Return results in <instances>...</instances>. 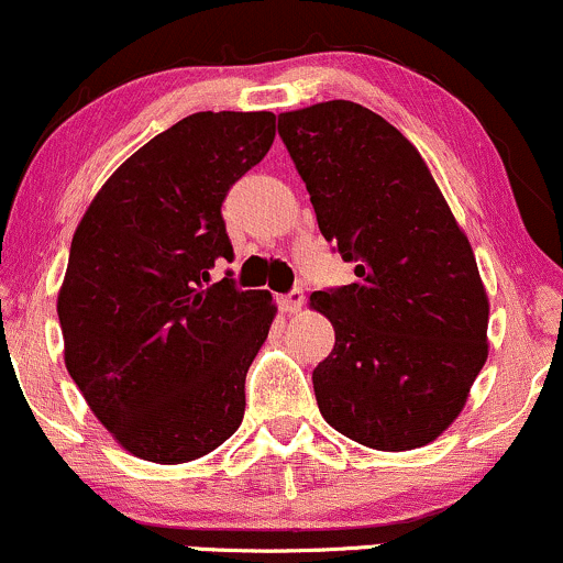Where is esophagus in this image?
<instances>
[{
    "mask_svg": "<svg viewBox=\"0 0 563 563\" xmlns=\"http://www.w3.org/2000/svg\"><path fill=\"white\" fill-rule=\"evenodd\" d=\"M277 305H280V310L288 312V314L299 312L301 305H305V291H301V288H294V291L283 294L280 299H277Z\"/></svg>",
    "mask_w": 563,
    "mask_h": 563,
    "instance_id": "obj_1",
    "label": "esophagus"
}]
</instances>
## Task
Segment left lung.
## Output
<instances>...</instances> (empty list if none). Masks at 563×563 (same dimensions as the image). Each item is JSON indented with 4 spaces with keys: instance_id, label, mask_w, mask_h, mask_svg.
I'll return each mask as SVG.
<instances>
[{
    "instance_id": "obj_1",
    "label": "left lung",
    "mask_w": 563,
    "mask_h": 563,
    "mask_svg": "<svg viewBox=\"0 0 563 563\" xmlns=\"http://www.w3.org/2000/svg\"><path fill=\"white\" fill-rule=\"evenodd\" d=\"M323 238L355 283L314 291L336 342L312 372L325 422L379 452L435 441L465 406L489 344V299L465 232L404 133L325 101L277 117Z\"/></svg>"
}]
</instances>
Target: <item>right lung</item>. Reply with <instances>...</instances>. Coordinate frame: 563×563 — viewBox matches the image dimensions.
<instances>
[{
  "mask_svg": "<svg viewBox=\"0 0 563 563\" xmlns=\"http://www.w3.org/2000/svg\"><path fill=\"white\" fill-rule=\"evenodd\" d=\"M272 141V111L184 117L111 173L74 232L58 294L66 368L141 460H197L243 422L275 305L232 272L208 280L232 258L221 202Z\"/></svg>",
  "mask_w": 563,
  "mask_h": 563,
  "instance_id": "obj_1",
  "label": "right lung"
}]
</instances>
